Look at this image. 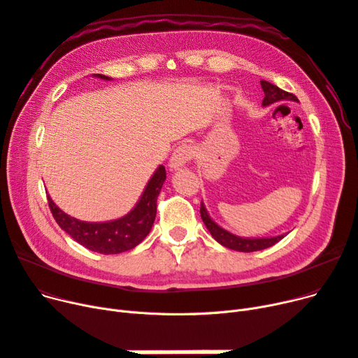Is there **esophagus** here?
<instances>
[{"mask_svg": "<svg viewBox=\"0 0 358 358\" xmlns=\"http://www.w3.org/2000/svg\"><path fill=\"white\" fill-rule=\"evenodd\" d=\"M194 148L189 143H181L173 153V157H171V161H169V165L171 168L174 169H178L180 166L189 164L193 157H194Z\"/></svg>", "mask_w": 358, "mask_h": 358, "instance_id": "1", "label": "esophagus"}]
</instances>
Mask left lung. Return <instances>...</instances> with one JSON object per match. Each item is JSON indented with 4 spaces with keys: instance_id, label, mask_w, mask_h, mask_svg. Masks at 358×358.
<instances>
[{
    "instance_id": "8db88e82",
    "label": "left lung",
    "mask_w": 358,
    "mask_h": 358,
    "mask_svg": "<svg viewBox=\"0 0 358 358\" xmlns=\"http://www.w3.org/2000/svg\"><path fill=\"white\" fill-rule=\"evenodd\" d=\"M262 89L265 92V98H263L262 105H271L275 103L278 101H299L297 96L292 95L289 92H285L282 89H279L278 86L266 82V80H260ZM200 216L203 220L206 228L209 229V232L212 234V237L225 247L231 248V250H237V252H244V253H250V252H257V250H263V248H268L271 245H273L275 243H278L279 240H282L285 236H278V237H272V238H241L237 237L231 232L222 229L220 225H216L210 216L208 215L203 203H200Z\"/></svg>"
}]
</instances>
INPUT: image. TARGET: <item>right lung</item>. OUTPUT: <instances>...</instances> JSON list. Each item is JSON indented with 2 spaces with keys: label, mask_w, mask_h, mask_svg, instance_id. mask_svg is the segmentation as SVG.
I'll list each match as a JSON object with an SVG mask.
<instances>
[{
  "label": "right lung",
  "mask_w": 358,
  "mask_h": 358,
  "mask_svg": "<svg viewBox=\"0 0 358 358\" xmlns=\"http://www.w3.org/2000/svg\"><path fill=\"white\" fill-rule=\"evenodd\" d=\"M98 77L105 80L110 79V77L102 74H98ZM165 178V168L161 165L149 180L136 208L126 216L111 222L90 224L74 220L57 208L50 196L48 205L61 229H64L77 243L101 255H118L131 250L149 234L155 216H157V201Z\"/></svg>",
  "instance_id": "1"
}]
</instances>
